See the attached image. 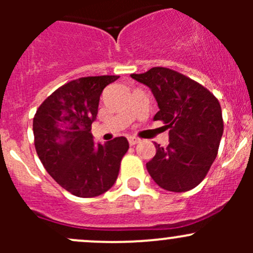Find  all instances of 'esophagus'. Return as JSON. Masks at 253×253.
I'll list each match as a JSON object with an SVG mask.
<instances>
[{"instance_id":"34e87169","label":"esophagus","mask_w":253,"mask_h":253,"mask_svg":"<svg viewBox=\"0 0 253 253\" xmlns=\"http://www.w3.org/2000/svg\"><path fill=\"white\" fill-rule=\"evenodd\" d=\"M128 143L129 145L137 144V143H139V138H137V137H128Z\"/></svg>"}]
</instances>
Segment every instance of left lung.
<instances>
[{
    "label": "left lung",
    "instance_id": "left-lung-1",
    "mask_svg": "<svg viewBox=\"0 0 253 253\" xmlns=\"http://www.w3.org/2000/svg\"><path fill=\"white\" fill-rule=\"evenodd\" d=\"M150 88L159 111L154 121L169 128V145L155 143L147 170L155 183L172 192H186L202 182L218 154L224 131L219 100L202 84L167 67L131 75Z\"/></svg>",
    "mask_w": 253,
    "mask_h": 253
}]
</instances>
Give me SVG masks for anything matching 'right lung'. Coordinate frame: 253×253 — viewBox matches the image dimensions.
Here are the masks:
<instances>
[{
    "label": "right lung",
    "instance_id": "obj_1",
    "mask_svg": "<svg viewBox=\"0 0 253 253\" xmlns=\"http://www.w3.org/2000/svg\"><path fill=\"white\" fill-rule=\"evenodd\" d=\"M119 76L82 77L63 84L38 108L33 120L38 157L51 177L82 198L103 195L119 176L128 141L94 144L91 124L103 89Z\"/></svg>",
    "mask_w": 253,
    "mask_h": 253
}]
</instances>
